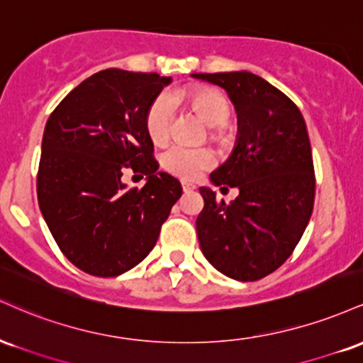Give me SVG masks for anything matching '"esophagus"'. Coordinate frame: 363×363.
<instances>
[{
    "instance_id": "obj_1",
    "label": "esophagus",
    "mask_w": 363,
    "mask_h": 363,
    "mask_svg": "<svg viewBox=\"0 0 363 363\" xmlns=\"http://www.w3.org/2000/svg\"><path fill=\"white\" fill-rule=\"evenodd\" d=\"M182 189H184V193H189V191H194L196 186L193 182H187V181H182Z\"/></svg>"
}]
</instances>
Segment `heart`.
<instances>
[{"mask_svg":"<svg viewBox=\"0 0 363 363\" xmlns=\"http://www.w3.org/2000/svg\"><path fill=\"white\" fill-rule=\"evenodd\" d=\"M191 101L199 114L211 128H222L230 118V106L218 91L198 89L191 91ZM177 111V95L174 91H162L152 102L147 112L148 135L155 143H165L172 131L174 116ZM215 153L210 148H189L184 145H172L162 155V167L172 176L193 181L203 170L213 167Z\"/></svg>","mask_w":363,"mask_h":363,"instance_id":"obj_1","label":"heart"}]
</instances>
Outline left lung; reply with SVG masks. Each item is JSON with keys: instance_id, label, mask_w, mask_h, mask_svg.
Listing matches in <instances>:
<instances>
[{"instance_id": "8db88e82", "label": "left lung", "mask_w": 363, "mask_h": 363, "mask_svg": "<svg viewBox=\"0 0 363 363\" xmlns=\"http://www.w3.org/2000/svg\"><path fill=\"white\" fill-rule=\"evenodd\" d=\"M222 86L237 112L235 147L210 174L239 196L227 205L199 187L205 206L196 220L199 247L225 277L256 281L290 257L314 208V162L301 111L272 83L249 72L194 73Z\"/></svg>"}]
</instances>
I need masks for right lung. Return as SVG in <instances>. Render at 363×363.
<instances>
[{
	"label": "right lung",
	"mask_w": 363,
	"mask_h": 363,
	"mask_svg": "<svg viewBox=\"0 0 363 363\" xmlns=\"http://www.w3.org/2000/svg\"><path fill=\"white\" fill-rule=\"evenodd\" d=\"M170 77L109 68L73 89L45 123L37 199L61 252L82 272L118 277L155 247L181 198L176 177L158 172L147 112ZM124 168L147 176L129 190Z\"/></svg>",
	"instance_id": "right-lung-1"
}]
</instances>
